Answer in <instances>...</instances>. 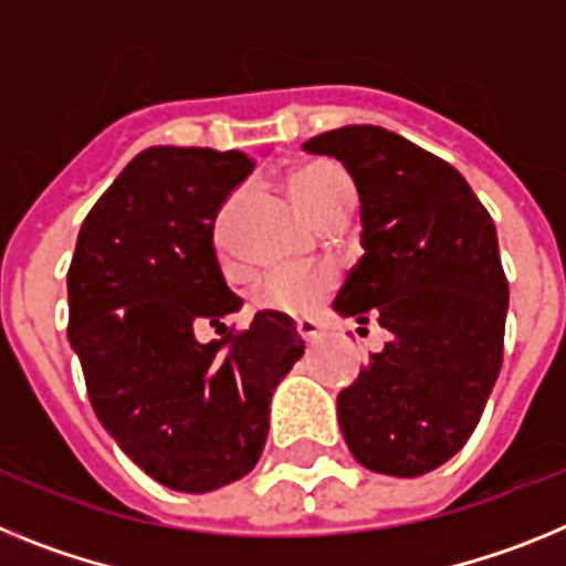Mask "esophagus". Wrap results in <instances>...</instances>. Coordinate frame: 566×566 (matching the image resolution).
Instances as JSON below:
<instances>
[{
  "label": "esophagus",
  "mask_w": 566,
  "mask_h": 566,
  "mask_svg": "<svg viewBox=\"0 0 566 566\" xmlns=\"http://www.w3.org/2000/svg\"><path fill=\"white\" fill-rule=\"evenodd\" d=\"M296 333L304 338V342H316V338L322 336V324H318L316 318H298Z\"/></svg>",
  "instance_id": "esophagus-1"
}]
</instances>
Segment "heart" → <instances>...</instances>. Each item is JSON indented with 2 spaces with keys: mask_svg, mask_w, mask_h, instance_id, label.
I'll use <instances>...</instances> for the list:
<instances>
[{
  "mask_svg": "<svg viewBox=\"0 0 566 566\" xmlns=\"http://www.w3.org/2000/svg\"><path fill=\"white\" fill-rule=\"evenodd\" d=\"M290 193L296 196L298 208L316 222L333 210H350L353 205V181L342 165L331 159L302 161L290 170L287 176ZM233 205V201H230ZM230 205L219 219V242H224V219L230 213ZM336 284L333 270L327 268H282L270 270L268 276L259 279L253 290V302L262 311L273 313H311L318 302Z\"/></svg>",
  "mask_w": 566,
  "mask_h": 566,
  "instance_id": "heart-1",
  "label": "heart"
}]
</instances>
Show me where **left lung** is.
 Here are the masks:
<instances>
[{
    "label": "left lung",
    "mask_w": 566,
    "mask_h": 566,
    "mask_svg": "<svg viewBox=\"0 0 566 566\" xmlns=\"http://www.w3.org/2000/svg\"><path fill=\"white\" fill-rule=\"evenodd\" d=\"M304 150L342 161L361 199L365 255L333 307L390 333L338 392L344 441L373 473L416 479L467 444L499 378L510 284L493 216L450 161L385 127Z\"/></svg>",
    "instance_id": "1"
}]
</instances>
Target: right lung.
<instances>
[{"label":"right lung","instance_id":"add662e5","mask_svg":"<svg viewBox=\"0 0 566 566\" xmlns=\"http://www.w3.org/2000/svg\"><path fill=\"white\" fill-rule=\"evenodd\" d=\"M253 170L242 150L147 147L85 216L67 270V338L87 399L150 479L210 493L255 467L270 396L304 353L284 313L242 307L216 259V213ZM210 323L223 336L201 345Z\"/></svg>","mask_w":566,"mask_h":566}]
</instances>
